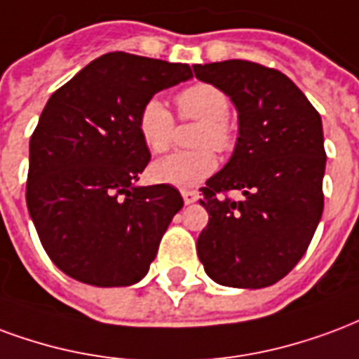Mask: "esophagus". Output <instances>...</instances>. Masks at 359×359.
Segmentation results:
<instances>
[{"mask_svg": "<svg viewBox=\"0 0 359 359\" xmlns=\"http://www.w3.org/2000/svg\"><path fill=\"white\" fill-rule=\"evenodd\" d=\"M182 197L185 201V205H191V203H195L198 198V191L195 189H183L182 191Z\"/></svg>", "mask_w": 359, "mask_h": 359, "instance_id": "34e87169", "label": "esophagus"}]
</instances>
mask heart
<instances>
[{
	"instance_id": "heart-1",
	"label": "heart",
	"mask_w": 359,
	"mask_h": 359,
	"mask_svg": "<svg viewBox=\"0 0 359 359\" xmlns=\"http://www.w3.org/2000/svg\"><path fill=\"white\" fill-rule=\"evenodd\" d=\"M177 114L183 120H197L195 151H180L164 156L151 166L154 182L174 187H195L212 176L218 168V158L211 147L219 153L231 151L235 132L229 122V97L218 86L206 82L193 83L176 93ZM176 120L168 107L158 97H151L137 112V133L151 153H164L174 140Z\"/></svg>"
}]
</instances>
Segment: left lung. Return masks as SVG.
<instances>
[{
  "instance_id": "left-lung-1",
  "label": "left lung",
  "mask_w": 359,
  "mask_h": 359,
  "mask_svg": "<svg viewBox=\"0 0 359 359\" xmlns=\"http://www.w3.org/2000/svg\"><path fill=\"white\" fill-rule=\"evenodd\" d=\"M193 70L239 111L231 161L201 187L208 224L197 239L198 258L216 283L269 287L304 256L323 212L321 116L276 69L231 59ZM231 190L243 197L237 201Z\"/></svg>"
}]
</instances>
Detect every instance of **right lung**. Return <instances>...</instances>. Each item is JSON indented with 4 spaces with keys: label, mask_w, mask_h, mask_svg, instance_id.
Here are the masks:
<instances>
[{
    "label": "right lung",
    "mask_w": 359,
    "mask_h": 359,
    "mask_svg": "<svg viewBox=\"0 0 359 359\" xmlns=\"http://www.w3.org/2000/svg\"><path fill=\"white\" fill-rule=\"evenodd\" d=\"M191 76L189 65L112 51L49 97L30 137L26 205L47 256L72 279L124 287L149 271L183 198L166 183L132 185L151 161L137 112Z\"/></svg>",
    "instance_id": "add662e5"
}]
</instances>
